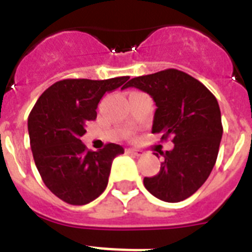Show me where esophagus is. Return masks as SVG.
Instances as JSON below:
<instances>
[{
  "label": "esophagus",
  "instance_id": "esophagus-1",
  "mask_svg": "<svg viewBox=\"0 0 252 252\" xmlns=\"http://www.w3.org/2000/svg\"><path fill=\"white\" fill-rule=\"evenodd\" d=\"M128 152H129V153H132V154H134V156H141V154H142L141 150L132 149V148H130V149H128Z\"/></svg>",
  "mask_w": 252,
  "mask_h": 252
}]
</instances>
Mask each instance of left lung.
<instances>
[{"mask_svg":"<svg viewBox=\"0 0 252 252\" xmlns=\"http://www.w3.org/2000/svg\"><path fill=\"white\" fill-rule=\"evenodd\" d=\"M126 87L148 93L156 103L152 133L172 137L157 175L144 186L157 199L179 203L199 189L215 166L222 137L217 99L200 81L176 69L132 78ZM158 157V154H156Z\"/></svg>","mask_w":252,"mask_h":252,"instance_id":"left-lung-1","label":"left lung"}]
</instances>
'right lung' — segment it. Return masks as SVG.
Wrapping results in <instances>:
<instances>
[{
  "mask_svg": "<svg viewBox=\"0 0 252 252\" xmlns=\"http://www.w3.org/2000/svg\"><path fill=\"white\" fill-rule=\"evenodd\" d=\"M128 78L59 81L35 103L29 116L33 161L49 191L65 203L85 205L106 189L112 161L124 149L107 144L91 152L81 137L86 133L87 122L96 118L103 95L123 86Z\"/></svg>",
  "mask_w": 252,
  "mask_h": 252,
  "instance_id": "right-lung-1",
  "label": "right lung"
}]
</instances>
